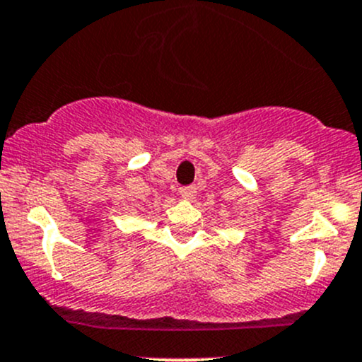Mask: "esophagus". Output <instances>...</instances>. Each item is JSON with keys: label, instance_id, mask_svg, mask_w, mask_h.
I'll return each mask as SVG.
<instances>
[{"label": "esophagus", "instance_id": "obj_1", "mask_svg": "<svg viewBox=\"0 0 362 362\" xmlns=\"http://www.w3.org/2000/svg\"><path fill=\"white\" fill-rule=\"evenodd\" d=\"M180 196L185 199H192L196 196L194 185H187V187H180Z\"/></svg>", "mask_w": 362, "mask_h": 362}]
</instances>
